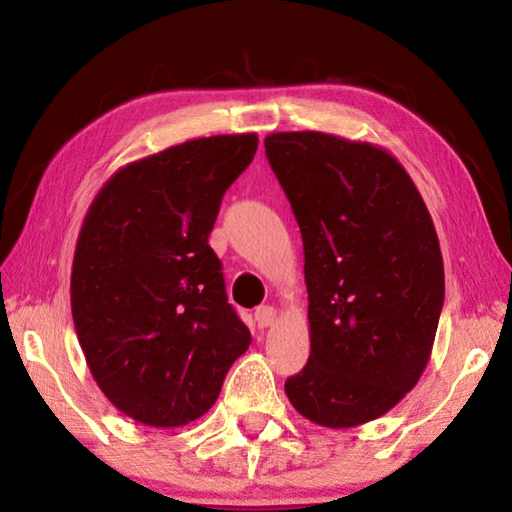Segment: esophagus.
Masks as SVG:
<instances>
[{"label": "esophagus", "mask_w": 512, "mask_h": 512, "mask_svg": "<svg viewBox=\"0 0 512 512\" xmlns=\"http://www.w3.org/2000/svg\"><path fill=\"white\" fill-rule=\"evenodd\" d=\"M255 320H257L259 327H271V325L275 323V320H277L275 307H268V305L257 307V309H255Z\"/></svg>", "instance_id": "1"}]
</instances>
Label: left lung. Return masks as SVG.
Masks as SVG:
<instances>
[{"mask_svg": "<svg viewBox=\"0 0 512 512\" xmlns=\"http://www.w3.org/2000/svg\"><path fill=\"white\" fill-rule=\"evenodd\" d=\"M266 158L305 248L307 366L284 384L307 420H377L418 384L445 300L436 228L391 153L318 131L273 133Z\"/></svg>", "mask_w": 512, "mask_h": 512, "instance_id": "8db88e82", "label": "left lung"}]
</instances>
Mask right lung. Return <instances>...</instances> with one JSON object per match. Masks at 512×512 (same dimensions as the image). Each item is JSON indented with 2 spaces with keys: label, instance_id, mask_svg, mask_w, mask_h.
I'll return each mask as SVG.
<instances>
[{
  "label": "right lung",
  "instance_id": "right-lung-1",
  "mask_svg": "<svg viewBox=\"0 0 512 512\" xmlns=\"http://www.w3.org/2000/svg\"><path fill=\"white\" fill-rule=\"evenodd\" d=\"M255 151V133L176 144L112 173L85 214L69 289L76 336L103 395L135 422L201 418L248 350L207 239Z\"/></svg>",
  "mask_w": 512,
  "mask_h": 512
}]
</instances>
